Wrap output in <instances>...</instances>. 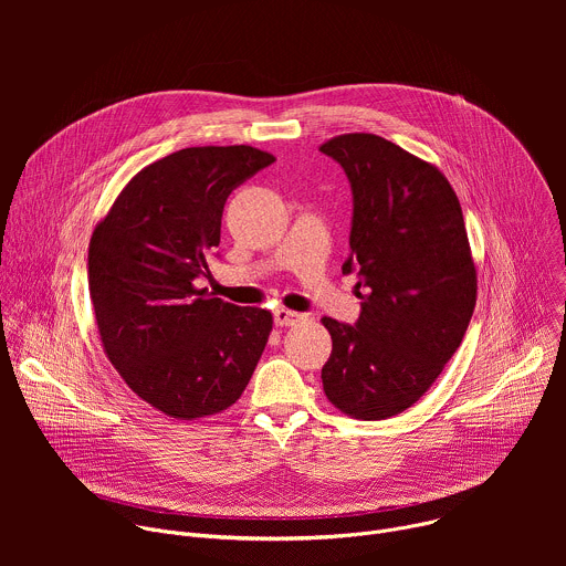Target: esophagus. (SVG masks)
Listing matches in <instances>:
<instances>
[{
    "mask_svg": "<svg viewBox=\"0 0 566 566\" xmlns=\"http://www.w3.org/2000/svg\"><path fill=\"white\" fill-rule=\"evenodd\" d=\"M273 319H275L277 327H293L302 319V313H295V311H289V308H275Z\"/></svg>",
    "mask_w": 566,
    "mask_h": 566,
    "instance_id": "esophagus-1",
    "label": "esophagus"
}]
</instances>
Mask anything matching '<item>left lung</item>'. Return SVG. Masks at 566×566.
I'll return each mask as SVG.
<instances>
[{
  "label": "left lung",
  "instance_id": "left-lung-1",
  "mask_svg": "<svg viewBox=\"0 0 566 566\" xmlns=\"http://www.w3.org/2000/svg\"><path fill=\"white\" fill-rule=\"evenodd\" d=\"M354 192L356 327L322 317L334 349L322 387L334 408L382 421L412 408L459 349L476 302V269L450 181L428 160L376 134L322 143Z\"/></svg>",
  "mask_w": 566,
  "mask_h": 566
}]
</instances>
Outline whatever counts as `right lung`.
Returning a JSON list of instances; mask_svg holds the SVG:
<instances>
[{
  "instance_id": "add662e5",
  "label": "right lung",
  "mask_w": 566,
  "mask_h": 566,
  "mask_svg": "<svg viewBox=\"0 0 566 566\" xmlns=\"http://www.w3.org/2000/svg\"><path fill=\"white\" fill-rule=\"evenodd\" d=\"M251 145L186 147L143 168L90 241V293L103 349L158 412L195 421L247 389L273 332L260 306L197 289L210 275L228 195L271 166Z\"/></svg>"
}]
</instances>
